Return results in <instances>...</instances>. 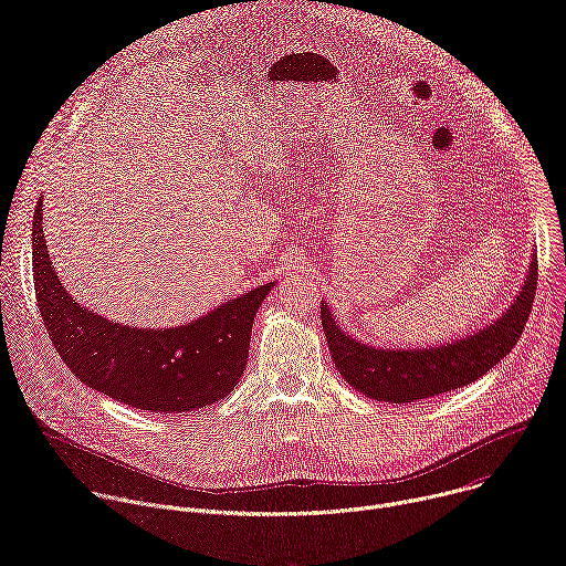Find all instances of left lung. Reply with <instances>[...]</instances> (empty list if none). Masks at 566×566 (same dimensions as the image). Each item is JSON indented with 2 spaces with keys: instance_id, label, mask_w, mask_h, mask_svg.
Listing matches in <instances>:
<instances>
[{
  "instance_id": "1",
  "label": "left lung",
  "mask_w": 566,
  "mask_h": 566,
  "mask_svg": "<svg viewBox=\"0 0 566 566\" xmlns=\"http://www.w3.org/2000/svg\"><path fill=\"white\" fill-rule=\"evenodd\" d=\"M537 289V255L511 308L479 334L432 349H376L349 338L322 302L319 317L332 358L343 378L365 396L387 402H415L474 382L491 371L520 340Z\"/></svg>"
}]
</instances>
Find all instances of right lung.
<instances>
[{"instance_id":"1","label":"right lung","mask_w":566,"mask_h":566,"mask_svg":"<svg viewBox=\"0 0 566 566\" xmlns=\"http://www.w3.org/2000/svg\"><path fill=\"white\" fill-rule=\"evenodd\" d=\"M33 282L46 334L80 382L164 415L221 400L247 369L258 308L273 282L172 329H132L80 306L51 269L42 199L33 214Z\"/></svg>"}]
</instances>
